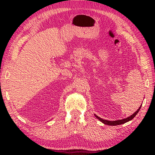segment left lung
<instances>
[{"instance_id": "left-lung-1", "label": "left lung", "mask_w": 155, "mask_h": 155, "mask_svg": "<svg viewBox=\"0 0 155 155\" xmlns=\"http://www.w3.org/2000/svg\"><path fill=\"white\" fill-rule=\"evenodd\" d=\"M141 105L140 107H139V109L137 110V111H136L133 115H131L130 116L127 117V118L122 119V120H115V121H109V120H103V119H102L101 117H98V115H96V114H94V115H95V117H96L97 119H98V120H100V121H101V122H103V124H104L109 125V126H117V125H120V124H124V123L127 122H128V121H130L131 120L134 118V117H135V115L138 114L139 111H140V109H141Z\"/></svg>"}]
</instances>
